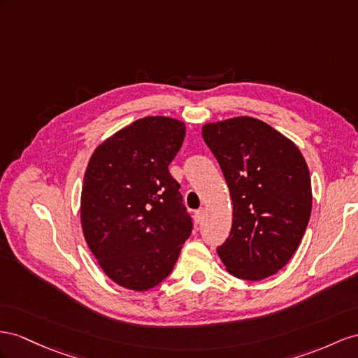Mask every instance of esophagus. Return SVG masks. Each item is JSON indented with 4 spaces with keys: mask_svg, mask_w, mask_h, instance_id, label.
Listing matches in <instances>:
<instances>
[{
    "mask_svg": "<svg viewBox=\"0 0 358 358\" xmlns=\"http://www.w3.org/2000/svg\"><path fill=\"white\" fill-rule=\"evenodd\" d=\"M203 217H204V208L196 210V212H195V221H196V222L203 221Z\"/></svg>",
    "mask_w": 358,
    "mask_h": 358,
    "instance_id": "34e87169",
    "label": "esophagus"
}]
</instances>
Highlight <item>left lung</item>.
<instances>
[{
    "instance_id": "8db88e82",
    "label": "left lung",
    "mask_w": 358,
    "mask_h": 358,
    "mask_svg": "<svg viewBox=\"0 0 358 358\" xmlns=\"http://www.w3.org/2000/svg\"><path fill=\"white\" fill-rule=\"evenodd\" d=\"M203 137L233 201L231 231L217 246L219 257L237 278H268L286 266L308 225L307 163L295 143L255 117L206 124Z\"/></svg>"
}]
</instances>
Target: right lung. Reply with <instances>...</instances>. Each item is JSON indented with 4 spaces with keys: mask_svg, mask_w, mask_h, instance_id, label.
Wrapping results in <instances>:
<instances>
[{
    "mask_svg": "<svg viewBox=\"0 0 358 358\" xmlns=\"http://www.w3.org/2000/svg\"><path fill=\"white\" fill-rule=\"evenodd\" d=\"M185 136L177 119L142 117L108 137L89 160L81 227L99 266L119 286H157L192 234L180 182L169 172Z\"/></svg>",
    "mask_w": 358,
    "mask_h": 358,
    "instance_id": "add662e5",
    "label": "right lung"
}]
</instances>
